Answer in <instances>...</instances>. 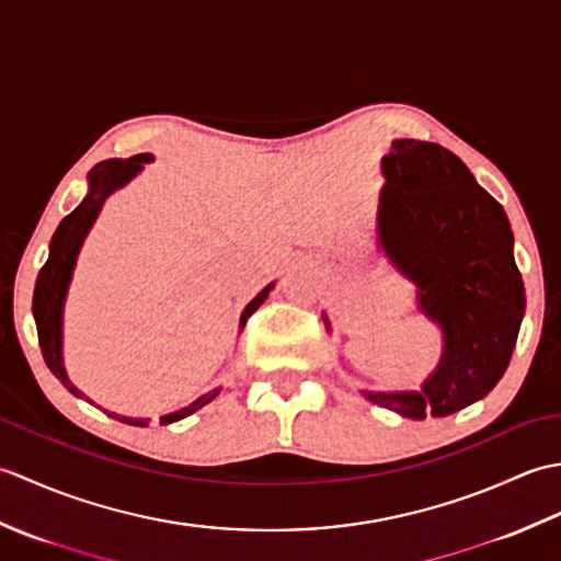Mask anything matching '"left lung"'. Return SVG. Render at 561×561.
Segmentation results:
<instances>
[{"instance_id":"obj_1","label":"left lung","mask_w":561,"mask_h":561,"mask_svg":"<svg viewBox=\"0 0 561 561\" xmlns=\"http://www.w3.org/2000/svg\"><path fill=\"white\" fill-rule=\"evenodd\" d=\"M380 171L376 245L414 284L444 347L420 390L362 396L408 420L448 416L482 400L514 354L526 313L514 231L468 165L434 141L392 139Z\"/></svg>"}]
</instances>
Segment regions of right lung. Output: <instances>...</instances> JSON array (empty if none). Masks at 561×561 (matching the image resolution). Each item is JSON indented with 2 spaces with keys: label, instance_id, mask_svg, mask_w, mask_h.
I'll return each instance as SVG.
<instances>
[{
  "label": "right lung",
  "instance_id": "1",
  "mask_svg": "<svg viewBox=\"0 0 561 561\" xmlns=\"http://www.w3.org/2000/svg\"><path fill=\"white\" fill-rule=\"evenodd\" d=\"M153 157L151 153H137V157L129 159H108L101 161L99 165H93L89 171V193L87 197L81 199V205L67 214V217L59 221L57 231L53 233L50 241V255H47V262L43 265V270L38 272V279H35V291H33V318H35V328H38V342L43 350V359L47 364V368L59 378L71 396L89 400L83 392L71 383L65 368V356H62V323H65V301L69 294V284L71 277H75V267H77V257L81 253V245L87 241L89 231L96 224L99 214L108 199L117 190L125 187L129 181L145 171V163H151ZM274 289V282H270L265 289H262L253 301H250L241 320H238V330H243L248 318L253 316L257 308L265 304V299L270 296V291ZM221 388H214L205 396H199L197 400H193L187 408H181L175 412H169L161 416V424H173L181 422L185 416H190L193 412L205 408L207 402H211L214 398L219 396ZM91 402V400H89ZM93 404V402H91ZM108 412V410H103ZM113 420L129 424V426H149V420L145 416H125L117 412H108Z\"/></svg>",
  "mask_w": 561,
  "mask_h": 561
}]
</instances>
